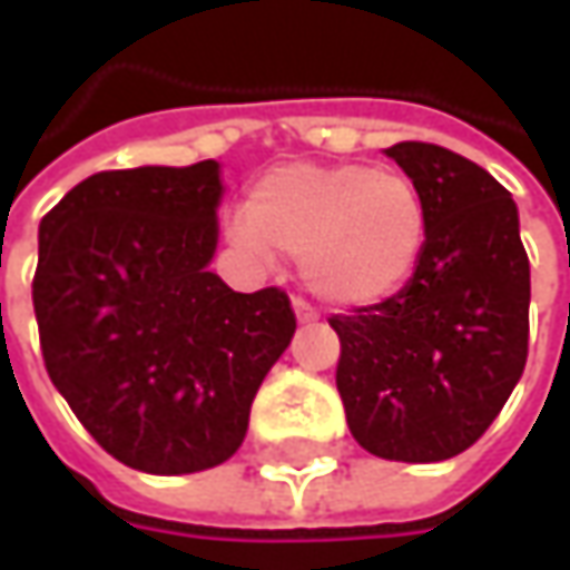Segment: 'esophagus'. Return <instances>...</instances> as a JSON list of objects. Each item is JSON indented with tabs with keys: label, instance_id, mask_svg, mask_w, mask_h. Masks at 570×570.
<instances>
[{
	"label": "esophagus",
	"instance_id": "34e87169",
	"mask_svg": "<svg viewBox=\"0 0 570 570\" xmlns=\"http://www.w3.org/2000/svg\"><path fill=\"white\" fill-rule=\"evenodd\" d=\"M292 307H295V317H297V323H301V326H311V323H317V320H320L317 311H314V307H311L307 301H301V297H295V301H292Z\"/></svg>",
	"mask_w": 570,
	"mask_h": 570
}]
</instances>
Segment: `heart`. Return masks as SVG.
<instances>
[{"label":"heart","instance_id":"heart-1","mask_svg":"<svg viewBox=\"0 0 570 570\" xmlns=\"http://www.w3.org/2000/svg\"><path fill=\"white\" fill-rule=\"evenodd\" d=\"M431 215L419 184L364 161L282 165L228 218L240 250L297 256L304 285L333 307H374L400 295L428 250Z\"/></svg>","mask_w":570,"mask_h":570}]
</instances>
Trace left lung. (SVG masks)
Returning a JSON list of instances; mask_svg holds the SVG:
<instances>
[{
    "label": "left lung",
    "instance_id": "8db88e82",
    "mask_svg": "<svg viewBox=\"0 0 570 570\" xmlns=\"http://www.w3.org/2000/svg\"><path fill=\"white\" fill-rule=\"evenodd\" d=\"M419 184L428 250L400 295L330 326L352 438L396 463H441L472 448L527 364L530 259L511 193L485 167L428 142L383 151Z\"/></svg>",
    "mask_w": 570,
    "mask_h": 570
}]
</instances>
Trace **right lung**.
Listing matches in <instances>:
<instances>
[{
	"label": "right lung",
	"mask_w": 570,
	"mask_h": 570,
	"mask_svg": "<svg viewBox=\"0 0 570 570\" xmlns=\"http://www.w3.org/2000/svg\"><path fill=\"white\" fill-rule=\"evenodd\" d=\"M222 165L100 170L37 230L33 314L53 386L110 456L151 475L225 463L295 336L285 292L208 273Z\"/></svg>",
	"instance_id": "add662e5"
}]
</instances>
